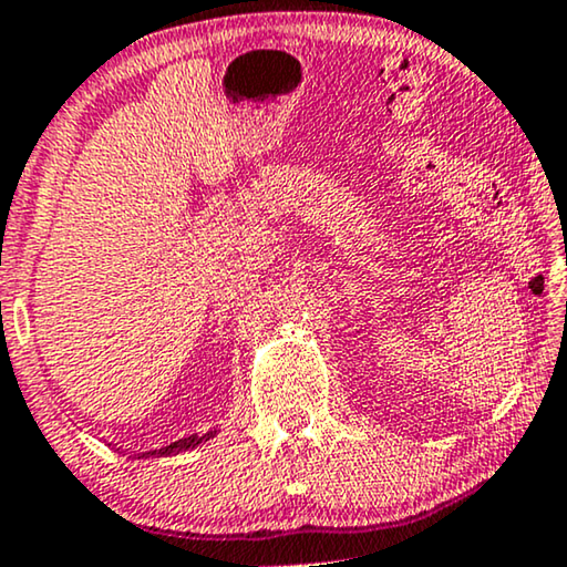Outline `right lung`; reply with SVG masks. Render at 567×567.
<instances>
[{
	"label": "right lung",
	"mask_w": 567,
	"mask_h": 567,
	"mask_svg": "<svg viewBox=\"0 0 567 567\" xmlns=\"http://www.w3.org/2000/svg\"><path fill=\"white\" fill-rule=\"evenodd\" d=\"M213 436V432H207V434H193V436H185V440H179V442H172L169 446H162V450H154V452H143V454H138V457H166V454H179V452H185V450H195L197 444H203V442H207Z\"/></svg>",
	"instance_id": "add662e5"
}]
</instances>
